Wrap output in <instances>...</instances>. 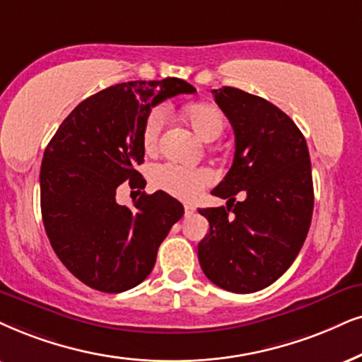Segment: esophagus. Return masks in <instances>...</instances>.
Listing matches in <instances>:
<instances>
[{
  "label": "esophagus",
  "mask_w": 362,
  "mask_h": 362,
  "mask_svg": "<svg viewBox=\"0 0 362 362\" xmlns=\"http://www.w3.org/2000/svg\"><path fill=\"white\" fill-rule=\"evenodd\" d=\"M184 209H185V215H192L195 212V207H194V205H190V204H185Z\"/></svg>",
  "instance_id": "esophagus-1"
}]
</instances>
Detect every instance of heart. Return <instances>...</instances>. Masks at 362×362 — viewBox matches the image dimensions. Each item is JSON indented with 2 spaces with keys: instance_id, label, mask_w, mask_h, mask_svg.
<instances>
[{
  "instance_id": "obj_1",
  "label": "heart",
  "mask_w": 362,
  "mask_h": 362,
  "mask_svg": "<svg viewBox=\"0 0 362 362\" xmlns=\"http://www.w3.org/2000/svg\"><path fill=\"white\" fill-rule=\"evenodd\" d=\"M182 117L194 134L204 141H214L226 130V115L215 103L194 102L182 110ZM167 122L165 108L155 107L145 118L141 128V144L148 153L158 148L160 135ZM152 185L175 199L190 200L200 190L212 184L214 177L207 168H185L165 163L152 170Z\"/></svg>"
}]
</instances>
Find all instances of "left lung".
I'll return each mask as SVG.
<instances>
[{
	"mask_svg": "<svg viewBox=\"0 0 362 362\" xmlns=\"http://www.w3.org/2000/svg\"><path fill=\"white\" fill-rule=\"evenodd\" d=\"M212 93L234 128L235 153L212 190L227 207L199 210L210 223L199 262L215 286L249 294L276 282L308 237L314 209L309 150L276 105L232 86ZM239 191L245 200L235 203Z\"/></svg>",
	"mask_w": 362,
	"mask_h": 362,
	"instance_id": "8db88e82",
	"label": "left lung"
}]
</instances>
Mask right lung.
Segmentation results:
<instances>
[{"label":"right lung","mask_w":362,"mask_h":362,"mask_svg":"<svg viewBox=\"0 0 362 362\" xmlns=\"http://www.w3.org/2000/svg\"><path fill=\"white\" fill-rule=\"evenodd\" d=\"M195 88L180 78L128 81L91 95L63 120L45 150L41 217L54 254L81 282L117 294L152 272L184 205L165 192L117 204L125 184L141 192V128L155 105Z\"/></svg>","instance_id":"obj_1"}]
</instances>
